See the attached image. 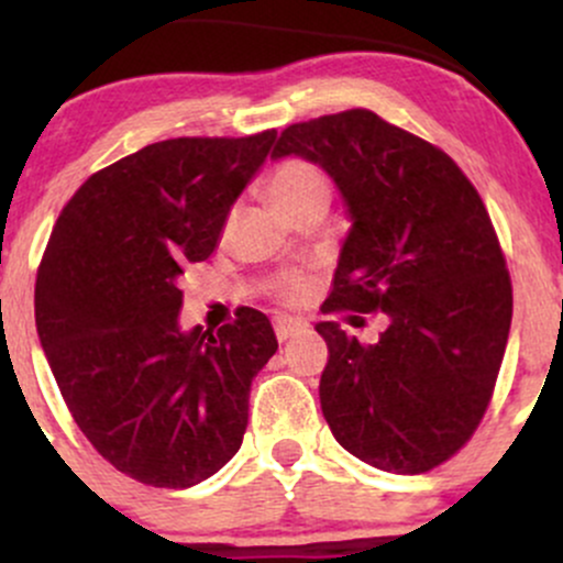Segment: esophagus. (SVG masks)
I'll return each mask as SVG.
<instances>
[{"label":"esophagus","instance_id":"1","mask_svg":"<svg viewBox=\"0 0 563 563\" xmlns=\"http://www.w3.org/2000/svg\"><path fill=\"white\" fill-rule=\"evenodd\" d=\"M301 333H307V322L290 320V318H277L275 320L277 341H288V339H294V335H301Z\"/></svg>","mask_w":563,"mask_h":563}]
</instances>
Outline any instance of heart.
Returning a JSON list of instances; mask_svg holds the SVG:
<instances>
[{
    "mask_svg": "<svg viewBox=\"0 0 563 563\" xmlns=\"http://www.w3.org/2000/svg\"><path fill=\"white\" fill-rule=\"evenodd\" d=\"M264 190H267L275 209L283 211V214H290V211L299 209L301 203H307L312 198H331V185H328L325 174L320 172V166L309 164L303 158H288L283 164H277L269 172ZM303 288L307 286H303V280H299V277H290V280L280 286L283 296L288 301L299 299Z\"/></svg>",
    "mask_w": 563,
    "mask_h": 563,
    "instance_id": "1",
    "label": "heart"
}]
</instances>
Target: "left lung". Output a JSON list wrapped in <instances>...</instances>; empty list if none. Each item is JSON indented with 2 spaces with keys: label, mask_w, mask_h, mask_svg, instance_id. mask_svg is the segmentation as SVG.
I'll return each mask as SVG.
<instances>
[{
  "label": "left lung",
  "mask_w": 563,
  "mask_h": 563,
  "mask_svg": "<svg viewBox=\"0 0 563 563\" xmlns=\"http://www.w3.org/2000/svg\"><path fill=\"white\" fill-rule=\"evenodd\" d=\"M286 156L318 164L352 219L322 309L389 318L367 346L314 325L331 352L322 416L367 466L431 471L476 431L508 344L514 294L487 209L448 153L363 108L288 126L273 153Z\"/></svg>",
  "instance_id": "left-lung-1"
}]
</instances>
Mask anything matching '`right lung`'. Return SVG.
<instances>
[{
  "label": "right lung",
  "instance_id": "1",
  "mask_svg": "<svg viewBox=\"0 0 563 563\" xmlns=\"http://www.w3.org/2000/svg\"><path fill=\"white\" fill-rule=\"evenodd\" d=\"M277 137L153 142L92 174L36 275V331L70 416L121 474L185 489L241 450L251 380L277 352L267 314L179 328V275L217 249Z\"/></svg>",
  "mask_w": 563,
  "mask_h": 563
}]
</instances>
